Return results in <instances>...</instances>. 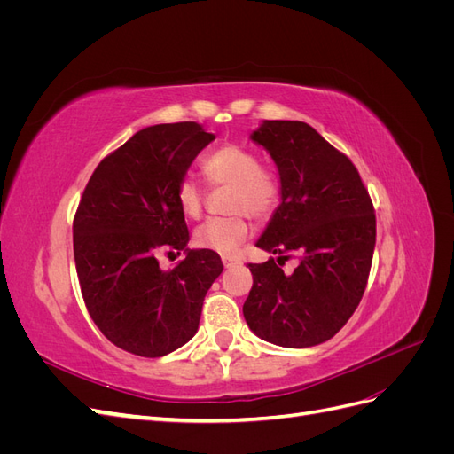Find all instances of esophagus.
I'll return each instance as SVG.
<instances>
[{
  "mask_svg": "<svg viewBox=\"0 0 454 454\" xmlns=\"http://www.w3.org/2000/svg\"><path fill=\"white\" fill-rule=\"evenodd\" d=\"M222 261H223V265H225L227 269H231V267H235V265L240 263V259L235 257V255H223Z\"/></svg>",
  "mask_w": 454,
  "mask_h": 454,
  "instance_id": "obj_1",
  "label": "esophagus"
}]
</instances>
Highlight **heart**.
<instances>
[{"label": "heart", "mask_w": 454, "mask_h": 454, "mask_svg": "<svg viewBox=\"0 0 454 454\" xmlns=\"http://www.w3.org/2000/svg\"><path fill=\"white\" fill-rule=\"evenodd\" d=\"M202 174L212 187H229L227 212H246L255 219L269 217L280 202L282 185L278 174L259 164L254 149L225 144L202 160ZM206 191L193 177H182L176 185V202L185 217L195 219L202 214ZM248 222L242 214L206 219L193 232L199 248L229 255L248 239Z\"/></svg>", "instance_id": "heart-1"}]
</instances>
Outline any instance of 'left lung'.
<instances>
[{"instance_id":"1","label":"left lung","mask_w":454,"mask_h":454,"mask_svg":"<svg viewBox=\"0 0 454 454\" xmlns=\"http://www.w3.org/2000/svg\"><path fill=\"white\" fill-rule=\"evenodd\" d=\"M250 138L277 164L282 202L257 248L301 254L292 275L270 257L248 263L254 286L242 307L252 332L272 345L307 348L332 339L365 292L377 222L352 160L307 122L263 121Z\"/></svg>"}]
</instances>
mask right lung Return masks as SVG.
Wrapping results in <instances>:
<instances>
[{
    "label": "right lung",
    "mask_w": 454,
    "mask_h": 454,
    "mask_svg": "<svg viewBox=\"0 0 454 454\" xmlns=\"http://www.w3.org/2000/svg\"><path fill=\"white\" fill-rule=\"evenodd\" d=\"M214 138L189 121L147 127L102 159L79 200L81 294L100 332L130 354L160 358L193 339L206 292L223 270L215 252L187 248L176 202L177 182ZM168 249L186 259L162 271L156 257Z\"/></svg>",
    "instance_id": "obj_1"
}]
</instances>
